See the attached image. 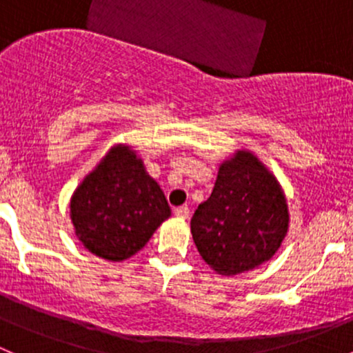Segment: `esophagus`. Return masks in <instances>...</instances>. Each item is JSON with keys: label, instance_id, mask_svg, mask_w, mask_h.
<instances>
[{"label": "esophagus", "instance_id": "1", "mask_svg": "<svg viewBox=\"0 0 353 353\" xmlns=\"http://www.w3.org/2000/svg\"><path fill=\"white\" fill-rule=\"evenodd\" d=\"M174 213H176V216H179V219H188V216H190V206H179V208L174 210Z\"/></svg>", "mask_w": 353, "mask_h": 353}]
</instances>
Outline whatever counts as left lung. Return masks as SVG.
I'll return each instance as SVG.
<instances>
[{"instance_id":"obj_1","label":"left lung","mask_w":353,"mask_h":353,"mask_svg":"<svg viewBox=\"0 0 353 353\" xmlns=\"http://www.w3.org/2000/svg\"><path fill=\"white\" fill-rule=\"evenodd\" d=\"M287 229L285 196L249 152L222 163L212 194L191 219L199 254L222 275H237L268 261Z\"/></svg>"}]
</instances>
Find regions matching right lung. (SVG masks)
Returning a JSON list of instances; mask_svg holds the SVG:
<instances>
[{
  "label": "right lung",
  "mask_w": 353,
  "mask_h": 353,
  "mask_svg": "<svg viewBox=\"0 0 353 353\" xmlns=\"http://www.w3.org/2000/svg\"><path fill=\"white\" fill-rule=\"evenodd\" d=\"M70 206L81 244L110 261L140 251L170 216L159 184L126 147L109 152L77 188Z\"/></svg>",
  "instance_id": "obj_1"
}]
</instances>
